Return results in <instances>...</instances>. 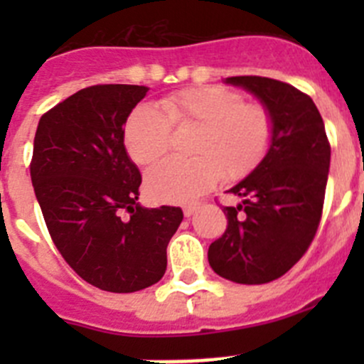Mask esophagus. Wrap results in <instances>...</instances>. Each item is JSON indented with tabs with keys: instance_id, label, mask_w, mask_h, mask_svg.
<instances>
[{
	"instance_id": "esophagus-1",
	"label": "esophagus",
	"mask_w": 364,
	"mask_h": 364,
	"mask_svg": "<svg viewBox=\"0 0 364 364\" xmlns=\"http://www.w3.org/2000/svg\"><path fill=\"white\" fill-rule=\"evenodd\" d=\"M197 209H199V205H197V204H188V205H185V208H183V213H185L186 218H190V216H192L193 213L197 211Z\"/></svg>"
}]
</instances>
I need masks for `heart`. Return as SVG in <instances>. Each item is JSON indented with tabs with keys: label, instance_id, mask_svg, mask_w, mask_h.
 <instances>
[{
	"label": "heart",
	"instance_id": "obj_1",
	"mask_svg": "<svg viewBox=\"0 0 364 364\" xmlns=\"http://www.w3.org/2000/svg\"><path fill=\"white\" fill-rule=\"evenodd\" d=\"M159 109L141 104L123 127L128 156L141 167L167 153L171 127L196 128L190 141L193 159L161 161L148 172L146 186L160 203L188 204L199 199L220 176L241 179L262 161L273 139V119L266 107L247 104L236 91L199 86L168 95Z\"/></svg>",
	"mask_w": 364,
	"mask_h": 364
}]
</instances>
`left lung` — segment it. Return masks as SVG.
<instances>
[{
	"label": "left lung",
	"instance_id": "obj_1",
	"mask_svg": "<svg viewBox=\"0 0 364 364\" xmlns=\"http://www.w3.org/2000/svg\"><path fill=\"white\" fill-rule=\"evenodd\" d=\"M267 109L273 139L266 156L229 193L227 230L208 250L216 274L236 284H267L287 273L308 250L324 204L331 148L324 121L308 95L282 80L227 77Z\"/></svg>",
	"mask_w": 364,
	"mask_h": 364
}]
</instances>
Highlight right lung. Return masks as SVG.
Listing matches in <instances>:
<instances>
[{
    "mask_svg": "<svg viewBox=\"0 0 364 364\" xmlns=\"http://www.w3.org/2000/svg\"><path fill=\"white\" fill-rule=\"evenodd\" d=\"M148 90L84 87L40 117L33 142L31 181L50 237L68 266L102 291L156 284L183 220L179 208L137 203L142 179L123 127Z\"/></svg>",
    "mask_w": 364,
    "mask_h": 364,
    "instance_id": "add662e5",
    "label": "right lung"
}]
</instances>
